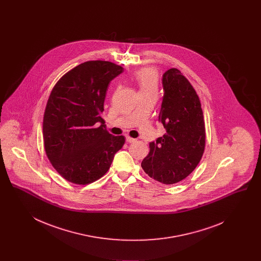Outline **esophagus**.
I'll list each match as a JSON object with an SVG mask.
<instances>
[{"label":"esophagus","mask_w":261,"mask_h":261,"mask_svg":"<svg viewBox=\"0 0 261 261\" xmlns=\"http://www.w3.org/2000/svg\"><path fill=\"white\" fill-rule=\"evenodd\" d=\"M126 141H127L128 143H134V142H136V139L131 138V137L126 136Z\"/></svg>","instance_id":"obj_1"}]
</instances>
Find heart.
I'll return each mask as SVG.
<instances>
[{"label": "heart", "mask_w": 261, "mask_h": 261, "mask_svg": "<svg viewBox=\"0 0 261 261\" xmlns=\"http://www.w3.org/2000/svg\"><path fill=\"white\" fill-rule=\"evenodd\" d=\"M135 81L141 92L156 91L158 88V74L151 68H144L138 70L135 73Z\"/></svg>", "instance_id": "b5f03b06"}]
</instances>
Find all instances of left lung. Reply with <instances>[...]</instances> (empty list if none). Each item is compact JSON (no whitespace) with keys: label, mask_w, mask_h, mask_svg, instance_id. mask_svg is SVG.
I'll return each mask as SVG.
<instances>
[{"label":"left lung","mask_w":261,"mask_h":261,"mask_svg":"<svg viewBox=\"0 0 261 261\" xmlns=\"http://www.w3.org/2000/svg\"><path fill=\"white\" fill-rule=\"evenodd\" d=\"M162 109L159 121L166 133L149 143L141 163L149 177L171 185L192 173L204 151L205 128L199 96L181 71L170 68L162 75Z\"/></svg>","instance_id":"8db88e82"}]
</instances>
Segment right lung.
Wrapping results in <instances>:
<instances>
[{"label": "right lung", "instance_id": "obj_1", "mask_svg": "<svg viewBox=\"0 0 261 261\" xmlns=\"http://www.w3.org/2000/svg\"><path fill=\"white\" fill-rule=\"evenodd\" d=\"M122 72L123 67L111 62H83L50 93L43 120L45 150L54 168L71 183L97 181L124 145V137L110 134L100 116L109 84Z\"/></svg>", "mask_w": 261, "mask_h": 261}]
</instances>
